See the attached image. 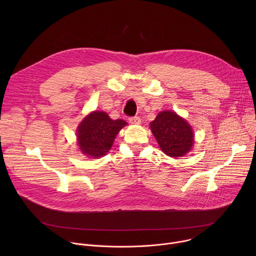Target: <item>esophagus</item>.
Masks as SVG:
<instances>
[{
    "instance_id": "esophagus-1",
    "label": "esophagus",
    "mask_w": 256,
    "mask_h": 256,
    "mask_svg": "<svg viewBox=\"0 0 256 256\" xmlns=\"http://www.w3.org/2000/svg\"><path fill=\"white\" fill-rule=\"evenodd\" d=\"M128 122L132 124H140V118L138 116H132V118H128Z\"/></svg>"
}]
</instances>
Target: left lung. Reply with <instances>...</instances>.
I'll return each mask as SVG.
<instances>
[{
	"mask_svg": "<svg viewBox=\"0 0 256 256\" xmlns=\"http://www.w3.org/2000/svg\"><path fill=\"white\" fill-rule=\"evenodd\" d=\"M160 149L173 158L188 154L194 146V132L188 122L173 112H159L150 124Z\"/></svg>",
	"mask_w": 256,
	"mask_h": 256,
	"instance_id": "8db88e82",
	"label": "left lung"
}]
</instances>
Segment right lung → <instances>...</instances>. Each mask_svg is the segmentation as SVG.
I'll use <instances>...</instances> for the list:
<instances>
[{
	"instance_id": "right-lung-1",
	"label": "right lung",
	"mask_w": 256,
	"mask_h": 256,
	"mask_svg": "<svg viewBox=\"0 0 256 256\" xmlns=\"http://www.w3.org/2000/svg\"><path fill=\"white\" fill-rule=\"evenodd\" d=\"M128 124L122 120H112L104 112L89 114L77 130L81 152L88 157L99 158L109 151L116 134Z\"/></svg>"
}]
</instances>
